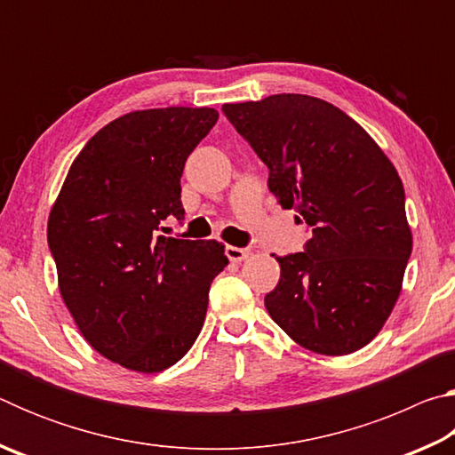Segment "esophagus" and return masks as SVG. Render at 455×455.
Listing matches in <instances>:
<instances>
[{"instance_id": "34e87169", "label": "esophagus", "mask_w": 455, "mask_h": 455, "mask_svg": "<svg viewBox=\"0 0 455 455\" xmlns=\"http://www.w3.org/2000/svg\"><path fill=\"white\" fill-rule=\"evenodd\" d=\"M228 260H233V263H241V260H244L246 257H249V251L246 249H238V246H227L225 249Z\"/></svg>"}]
</instances>
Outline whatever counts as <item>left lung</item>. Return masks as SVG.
<instances>
[{"mask_svg":"<svg viewBox=\"0 0 455 455\" xmlns=\"http://www.w3.org/2000/svg\"><path fill=\"white\" fill-rule=\"evenodd\" d=\"M268 168V190L311 228L305 252L275 257L271 319L301 347L349 355L371 341L402 292L411 228L395 166L337 106L305 94L225 104Z\"/></svg>","mask_w":455,"mask_h":455,"instance_id":"1","label":"left lung"}]
</instances>
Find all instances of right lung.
Returning <instances> with one entry per match:
<instances>
[{
    "mask_svg": "<svg viewBox=\"0 0 455 455\" xmlns=\"http://www.w3.org/2000/svg\"><path fill=\"white\" fill-rule=\"evenodd\" d=\"M214 108L124 114L90 138L48 219L58 284L84 339L138 373L164 371L195 345L225 244L160 235L184 219L180 176L217 124Z\"/></svg>",
    "mask_w": 455,
    "mask_h": 455,
    "instance_id": "1",
    "label": "right lung"
}]
</instances>
